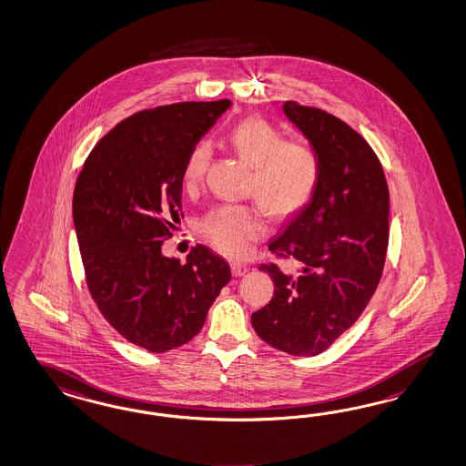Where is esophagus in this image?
Masks as SVG:
<instances>
[{
	"label": "esophagus",
	"mask_w": 466,
	"mask_h": 466,
	"mask_svg": "<svg viewBox=\"0 0 466 466\" xmlns=\"http://www.w3.org/2000/svg\"><path fill=\"white\" fill-rule=\"evenodd\" d=\"M231 268H233V274H235V276H245L250 267L247 266V264H241V262H233Z\"/></svg>",
	"instance_id": "obj_1"
}]
</instances>
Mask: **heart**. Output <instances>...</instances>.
Segmentation results:
<instances>
[{
    "label": "heart",
    "mask_w": 466,
    "mask_h": 466,
    "mask_svg": "<svg viewBox=\"0 0 466 466\" xmlns=\"http://www.w3.org/2000/svg\"><path fill=\"white\" fill-rule=\"evenodd\" d=\"M228 141L241 160L253 168L252 192L274 219H286L311 200L319 180L317 147L301 137L284 139L279 127L264 117L238 122ZM211 161V145L199 141L187 155L182 180L187 190L199 186ZM204 238L229 257L247 255L253 241L267 229L266 216L258 206L227 204L200 219Z\"/></svg>",
    "instance_id": "heart-1"
}]
</instances>
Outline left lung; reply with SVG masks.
Here are the masks:
<instances>
[{
	"label": "left lung",
	"mask_w": 466,
	"mask_h": 466,
	"mask_svg": "<svg viewBox=\"0 0 466 466\" xmlns=\"http://www.w3.org/2000/svg\"><path fill=\"white\" fill-rule=\"evenodd\" d=\"M284 114L319 151V187L268 245L294 267H258L274 280V298L252 313V325L268 346L308 358L350 329L376 291L388 250L390 194L376 153L344 120L293 100Z\"/></svg>",
	"instance_id": "left-lung-1"
}]
</instances>
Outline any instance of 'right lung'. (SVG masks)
<instances>
[{
    "mask_svg": "<svg viewBox=\"0 0 466 466\" xmlns=\"http://www.w3.org/2000/svg\"><path fill=\"white\" fill-rule=\"evenodd\" d=\"M231 102H180L136 112L85 160L73 221L85 279L104 319L134 346L167 352L200 332L231 279L227 260L196 245L182 266L161 253L182 213L187 155Z\"/></svg>",
    "mask_w": 466,
    "mask_h": 466,
    "instance_id": "1",
    "label": "right lung"
}]
</instances>
